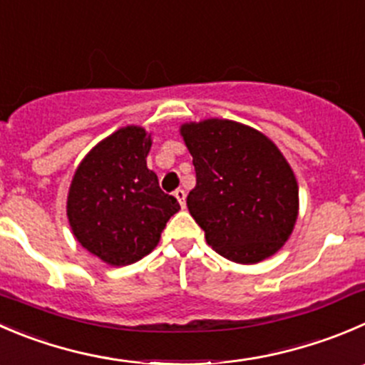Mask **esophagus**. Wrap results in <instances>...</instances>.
Masks as SVG:
<instances>
[{"label": "esophagus", "mask_w": 365, "mask_h": 365, "mask_svg": "<svg viewBox=\"0 0 365 365\" xmlns=\"http://www.w3.org/2000/svg\"><path fill=\"white\" fill-rule=\"evenodd\" d=\"M175 197H176V200H178L180 207L185 208V190H183V189L175 190Z\"/></svg>", "instance_id": "esophagus-1"}]
</instances>
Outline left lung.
Masks as SVG:
<instances>
[{"label": "left lung", "instance_id": "left-lung-1", "mask_svg": "<svg viewBox=\"0 0 365 365\" xmlns=\"http://www.w3.org/2000/svg\"><path fill=\"white\" fill-rule=\"evenodd\" d=\"M180 135L196 169L187 207L208 246L237 264H257L280 251L298 219L299 189L277 144L219 118L183 123Z\"/></svg>", "mask_w": 365, "mask_h": 365}]
</instances>
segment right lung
<instances>
[{
	"mask_svg": "<svg viewBox=\"0 0 365 365\" xmlns=\"http://www.w3.org/2000/svg\"><path fill=\"white\" fill-rule=\"evenodd\" d=\"M151 133L128 125L105 137L78 164L67 192V219L74 239L108 265H128L150 255L176 197L148 169Z\"/></svg>",
	"mask_w": 365,
	"mask_h": 365,
	"instance_id": "1",
	"label": "right lung"
}]
</instances>
